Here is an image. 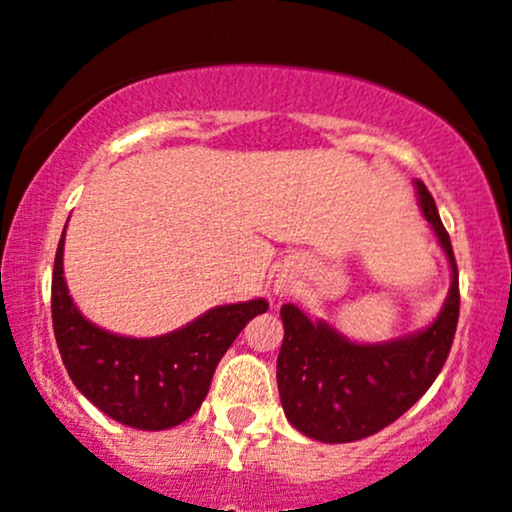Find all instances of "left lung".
Here are the masks:
<instances>
[{
    "label": "left lung",
    "instance_id": "8db88e82",
    "mask_svg": "<svg viewBox=\"0 0 512 512\" xmlns=\"http://www.w3.org/2000/svg\"><path fill=\"white\" fill-rule=\"evenodd\" d=\"M419 202L452 267L450 296L431 327L390 344H351L296 305H281L284 342L276 383L286 419L322 443H351L383 431L414 407L448 361L460 317V281L448 231L424 182Z\"/></svg>",
    "mask_w": 512,
    "mask_h": 512
}]
</instances>
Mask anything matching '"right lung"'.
I'll use <instances>...</instances> for the list:
<instances>
[{"mask_svg":"<svg viewBox=\"0 0 512 512\" xmlns=\"http://www.w3.org/2000/svg\"><path fill=\"white\" fill-rule=\"evenodd\" d=\"M64 233L52 269V327L69 378L81 395L120 424L163 431L190 419L207 397L228 346L267 301L221 305L178 332L154 339L117 337L91 325L62 276Z\"/></svg>","mask_w":512,"mask_h":512,"instance_id":"add662e5","label":"right lung"}]
</instances>
